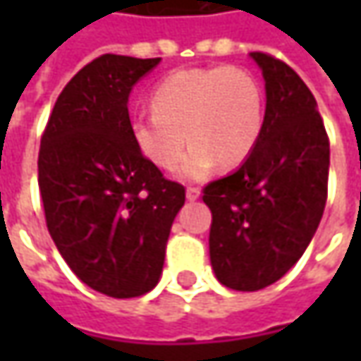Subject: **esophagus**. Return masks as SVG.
Listing matches in <instances>:
<instances>
[{"instance_id": "esophagus-1", "label": "esophagus", "mask_w": 361, "mask_h": 361, "mask_svg": "<svg viewBox=\"0 0 361 361\" xmlns=\"http://www.w3.org/2000/svg\"><path fill=\"white\" fill-rule=\"evenodd\" d=\"M201 197V190L195 187H188L187 188V201H197Z\"/></svg>"}]
</instances>
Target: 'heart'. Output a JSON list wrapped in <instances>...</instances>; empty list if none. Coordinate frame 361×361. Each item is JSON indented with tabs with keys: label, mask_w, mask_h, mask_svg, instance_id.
Masks as SVG:
<instances>
[{
	"label": "heart",
	"mask_w": 361,
	"mask_h": 361,
	"mask_svg": "<svg viewBox=\"0 0 361 361\" xmlns=\"http://www.w3.org/2000/svg\"><path fill=\"white\" fill-rule=\"evenodd\" d=\"M150 104L152 112L132 120V140L162 171L180 162L188 140L180 166L187 180H201L216 164L239 166L255 150L265 124L259 82L233 66L178 70L152 90Z\"/></svg>",
	"instance_id": "obj_1"
}]
</instances>
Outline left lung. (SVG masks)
Wrapping results in <instances>:
<instances>
[{
	"instance_id": "obj_1",
	"label": "left lung",
	"mask_w": 361,
	"mask_h": 361,
	"mask_svg": "<svg viewBox=\"0 0 361 361\" xmlns=\"http://www.w3.org/2000/svg\"><path fill=\"white\" fill-rule=\"evenodd\" d=\"M265 124L249 159L202 188L213 213L209 251L216 279L259 291L281 279L307 249L327 201L329 138L317 102L293 68L263 51Z\"/></svg>"
}]
</instances>
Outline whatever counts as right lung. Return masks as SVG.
I'll list each match as a JSON object with an SVG mask.
<instances>
[{
    "mask_svg": "<svg viewBox=\"0 0 361 361\" xmlns=\"http://www.w3.org/2000/svg\"><path fill=\"white\" fill-rule=\"evenodd\" d=\"M160 58L104 54L72 78L49 114L37 157L46 225L80 281L108 298L154 289L185 187L132 140L128 96Z\"/></svg>",
    "mask_w": 361,
    "mask_h": 361,
    "instance_id": "1",
    "label": "right lung"
}]
</instances>
